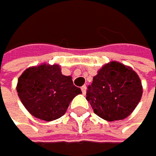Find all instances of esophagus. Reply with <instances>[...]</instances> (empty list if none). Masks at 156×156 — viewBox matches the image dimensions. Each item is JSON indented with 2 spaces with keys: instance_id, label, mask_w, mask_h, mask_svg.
I'll return each mask as SVG.
<instances>
[{
  "instance_id": "esophagus-1",
  "label": "esophagus",
  "mask_w": 156,
  "mask_h": 156,
  "mask_svg": "<svg viewBox=\"0 0 156 156\" xmlns=\"http://www.w3.org/2000/svg\"><path fill=\"white\" fill-rule=\"evenodd\" d=\"M86 89H87V87H86V85H84V86H82V87H81V90H82V93L84 94V95H85V94H86Z\"/></svg>"
}]
</instances>
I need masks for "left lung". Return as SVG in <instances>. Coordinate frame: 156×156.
<instances>
[{"mask_svg":"<svg viewBox=\"0 0 156 156\" xmlns=\"http://www.w3.org/2000/svg\"><path fill=\"white\" fill-rule=\"evenodd\" d=\"M142 82L132 68L112 61L105 64L87 90V101L94 112L107 121L131 114L142 98Z\"/></svg>","mask_w":156,"mask_h":156,"instance_id":"1","label":"left lung"}]
</instances>
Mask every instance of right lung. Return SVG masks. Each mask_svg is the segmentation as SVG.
I'll use <instances>...</instances> for the list:
<instances>
[{
	"instance_id": "1",
	"label": "right lung",
	"mask_w": 156,
	"mask_h": 156,
	"mask_svg": "<svg viewBox=\"0 0 156 156\" xmlns=\"http://www.w3.org/2000/svg\"><path fill=\"white\" fill-rule=\"evenodd\" d=\"M16 90L25 108L45 121L61 117L73 98L82 93L71 77L61 74L56 64L26 69L18 78Z\"/></svg>"
}]
</instances>
